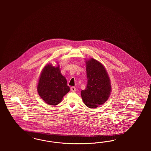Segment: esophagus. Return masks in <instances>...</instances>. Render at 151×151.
<instances>
[{
	"label": "esophagus",
	"instance_id": "esophagus-1",
	"mask_svg": "<svg viewBox=\"0 0 151 151\" xmlns=\"http://www.w3.org/2000/svg\"><path fill=\"white\" fill-rule=\"evenodd\" d=\"M76 87H73V86L71 87V91H76Z\"/></svg>",
	"mask_w": 151,
	"mask_h": 151
}]
</instances>
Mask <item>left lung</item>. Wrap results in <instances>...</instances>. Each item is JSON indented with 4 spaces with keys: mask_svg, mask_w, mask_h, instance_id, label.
Returning a JSON list of instances; mask_svg holds the SVG:
<instances>
[{
    "mask_svg": "<svg viewBox=\"0 0 151 151\" xmlns=\"http://www.w3.org/2000/svg\"><path fill=\"white\" fill-rule=\"evenodd\" d=\"M87 84L81 92L85 105L91 109L105 104L110 97L111 86L110 78L102 64L91 58L86 61Z\"/></svg>",
    "mask_w": 151,
    "mask_h": 151,
    "instance_id": "left-lung-1",
    "label": "left lung"
}]
</instances>
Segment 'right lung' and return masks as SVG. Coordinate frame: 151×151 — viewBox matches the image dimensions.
Wrapping results in <instances>:
<instances>
[{"mask_svg": "<svg viewBox=\"0 0 151 151\" xmlns=\"http://www.w3.org/2000/svg\"><path fill=\"white\" fill-rule=\"evenodd\" d=\"M46 65L42 70L37 86L41 99L50 105H56L70 91L66 79L61 73L59 65Z\"/></svg>", "mask_w": 151, "mask_h": 151, "instance_id": "add662e5", "label": "right lung"}]
</instances>
